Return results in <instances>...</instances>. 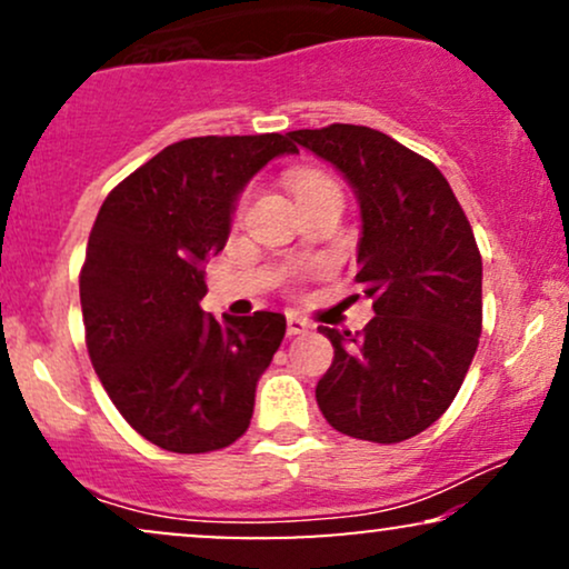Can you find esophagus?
Here are the masks:
<instances>
[{"mask_svg": "<svg viewBox=\"0 0 569 569\" xmlns=\"http://www.w3.org/2000/svg\"><path fill=\"white\" fill-rule=\"evenodd\" d=\"M286 329H289V335H307V331L312 329V323L305 321V318H299V316H289L286 318Z\"/></svg>", "mask_w": 569, "mask_h": 569, "instance_id": "34e87169", "label": "esophagus"}]
</instances>
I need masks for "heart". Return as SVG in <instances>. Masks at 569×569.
<instances>
[{"mask_svg":"<svg viewBox=\"0 0 569 569\" xmlns=\"http://www.w3.org/2000/svg\"><path fill=\"white\" fill-rule=\"evenodd\" d=\"M289 187H291L293 198L299 200L302 194H310V192H316V189H326V187H335V184H331V179H326V176L316 173V171H297V173H291ZM243 202L246 200L238 202V211L243 208Z\"/></svg>","mask_w":569,"mask_h":569,"instance_id":"obj_1","label":"heart"}]
</instances>
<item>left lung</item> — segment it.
<instances>
[{
	"label": "left lung",
	"mask_w": 569,
	"mask_h": 569,
	"mask_svg": "<svg viewBox=\"0 0 569 569\" xmlns=\"http://www.w3.org/2000/svg\"><path fill=\"white\" fill-rule=\"evenodd\" d=\"M331 162L361 208L356 283L375 318L350 335L321 326L335 361L316 388L339 433L398 443L433 426L466 380L481 335V253L433 162L363 126L291 130Z\"/></svg>",
	"instance_id": "obj_1"
}]
</instances>
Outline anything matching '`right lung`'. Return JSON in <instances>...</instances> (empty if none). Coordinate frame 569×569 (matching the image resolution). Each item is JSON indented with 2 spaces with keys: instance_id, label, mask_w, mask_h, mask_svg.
<instances>
[{
  "instance_id": "right-lung-1",
  "label": "right lung",
  "mask_w": 569,
  "mask_h": 569,
  "mask_svg": "<svg viewBox=\"0 0 569 569\" xmlns=\"http://www.w3.org/2000/svg\"><path fill=\"white\" fill-rule=\"evenodd\" d=\"M291 136L176 141L120 181L98 211L80 272L84 342L103 390L136 433L179 455L230 447L286 335L280 312L219 323L200 310L208 257L234 202Z\"/></svg>"
}]
</instances>
